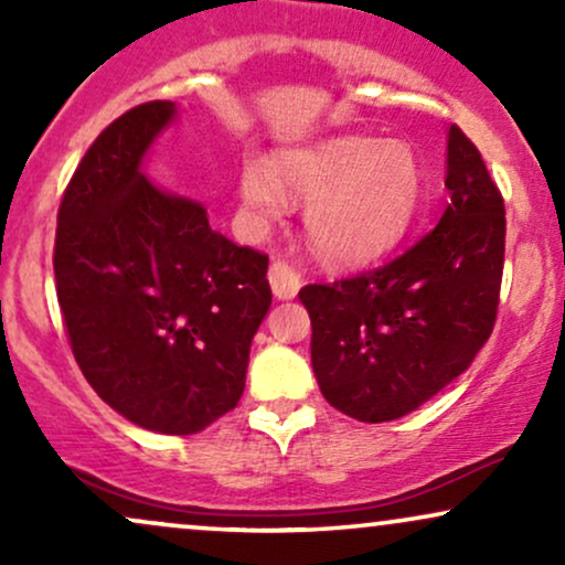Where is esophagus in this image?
I'll return each mask as SVG.
<instances>
[{"instance_id": "obj_1", "label": "esophagus", "mask_w": 565, "mask_h": 565, "mask_svg": "<svg viewBox=\"0 0 565 565\" xmlns=\"http://www.w3.org/2000/svg\"><path fill=\"white\" fill-rule=\"evenodd\" d=\"M268 281H270V289H274V295L278 297V300H291V297L300 291V276H297L295 270H291L289 265L281 260L270 263Z\"/></svg>"}]
</instances>
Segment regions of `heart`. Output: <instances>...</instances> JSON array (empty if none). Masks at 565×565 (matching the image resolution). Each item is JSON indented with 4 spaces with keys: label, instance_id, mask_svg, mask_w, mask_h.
Listing matches in <instances>:
<instances>
[{
    "label": "heart",
    "instance_id": "1",
    "mask_svg": "<svg viewBox=\"0 0 565 565\" xmlns=\"http://www.w3.org/2000/svg\"><path fill=\"white\" fill-rule=\"evenodd\" d=\"M425 172L412 146L334 138L281 151L274 170L260 159L242 164V199L257 217H276L284 188L310 199L305 225L316 252L334 263L380 255L406 231L423 196Z\"/></svg>",
    "mask_w": 565,
    "mask_h": 565
}]
</instances>
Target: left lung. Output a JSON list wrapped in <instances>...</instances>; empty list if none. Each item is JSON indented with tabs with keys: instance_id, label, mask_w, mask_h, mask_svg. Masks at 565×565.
I'll return each mask as SVG.
<instances>
[{
	"instance_id": "1",
	"label": "left lung",
	"mask_w": 565,
	"mask_h": 565,
	"mask_svg": "<svg viewBox=\"0 0 565 565\" xmlns=\"http://www.w3.org/2000/svg\"><path fill=\"white\" fill-rule=\"evenodd\" d=\"M446 161L451 201L436 228L385 265L300 289L323 398L359 423H391L423 406L494 329L504 199L457 125Z\"/></svg>"
}]
</instances>
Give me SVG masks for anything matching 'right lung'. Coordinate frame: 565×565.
Wrapping results in <instances>:
<instances>
[{"label":"right lung","mask_w":565,"mask_h":565,"mask_svg":"<svg viewBox=\"0 0 565 565\" xmlns=\"http://www.w3.org/2000/svg\"><path fill=\"white\" fill-rule=\"evenodd\" d=\"M174 103L129 108L63 191L55 291L84 380L129 423L191 436L236 408L270 308L268 255L210 228L204 206L148 183L140 161Z\"/></svg>","instance_id":"obj_1"}]
</instances>
